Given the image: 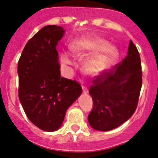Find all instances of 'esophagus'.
Masks as SVG:
<instances>
[{
    "mask_svg": "<svg viewBox=\"0 0 158 158\" xmlns=\"http://www.w3.org/2000/svg\"><path fill=\"white\" fill-rule=\"evenodd\" d=\"M82 92L83 94H87L88 93V89L86 86H82Z\"/></svg>",
    "mask_w": 158,
    "mask_h": 158,
    "instance_id": "34e87169",
    "label": "esophagus"
}]
</instances>
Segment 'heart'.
I'll use <instances>...</instances> for the list:
<instances>
[{"label":"heart","instance_id":"obj_1","mask_svg":"<svg viewBox=\"0 0 158 158\" xmlns=\"http://www.w3.org/2000/svg\"><path fill=\"white\" fill-rule=\"evenodd\" d=\"M72 52L76 56H84L92 54L83 63L82 69L85 73L91 76H98L106 72L113 63L118 52L114 45L108 44L107 41L99 38H80L72 42L70 45ZM62 64H72L70 57L67 54L61 58Z\"/></svg>","mask_w":158,"mask_h":158}]
</instances>
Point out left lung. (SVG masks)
Here are the masks:
<instances>
[{"instance_id":"left-lung-1","label":"left lung","mask_w":158,"mask_h":158,"mask_svg":"<svg viewBox=\"0 0 158 158\" xmlns=\"http://www.w3.org/2000/svg\"><path fill=\"white\" fill-rule=\"evenodd\" d=\"M142 75L139 52L130 41L127 56L112 69L95 77L89 88L94 105L88 121L94 129L113 130L134 114L142 87Z\"/></svg>"}]
</instances>
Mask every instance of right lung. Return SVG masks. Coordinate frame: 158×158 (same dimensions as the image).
Here are the masks:
<instances>
[{
  "mask_svg": "<svg viewBox=\"0 0 158 158\" xmlns=\"http://www.w3.org/2000/svg\"><path fill=\"white\" fill-rule=\"evenodd\" d=\"M64 30L45 26L26 44L18 61L19 98L35 126L45 131L60 128L65 113L79 95L76 80L61 77L56 47Z\"/></svg>",
  "mask_w": 158,
  "mask_h": 158,
  "instance_id": "obj_1",
  "label": "right lung"
}]
</instances>
